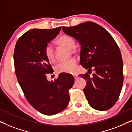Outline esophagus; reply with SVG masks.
I'll return each instance as SVG.
<instances>
[{
  "instance_id": "34e87169",
  "label": "esophagus",
  "mask_w": 132,
  "mask_h": 132,
  "mask_svg": "<svg viewBox=\"0 0 132 132\" xmlns=\"http://www.w3.org/2000/svg\"><path fill=\"white\" fill-rule=\"evenodd\" d=\"M73 77H74V78H75V80H77V78H78V76L77 75H76V74H75V75H73Z\"/></svg>"
}]
</instances>
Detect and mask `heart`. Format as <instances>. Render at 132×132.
<instances>
[{
	"label": "heart",
	"mask_w": 132,
	"mask_h": 132,
	"mask_svg": "<svg viewBox=\"0 0 132 132\" xmlns=\"http://www.w3.org/2000/svg\"><path fill=\"white\" fill-rule=\"evenodd\" d=\"M55 43L60 46L69 49L71 54H75L76 52V50L74 48V39L69 36L63 35L60 37L56 40ZM45 54L46 59L50 63H54L55 62V53L51 46L48 45L46 47ZM77 61L75 59H71L70 60L60 63L56 67V71L59 73H73L75 69Z\"/></svg>",
	"instance_id": "obj_1"
}]
</instances>
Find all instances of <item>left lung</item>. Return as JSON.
Masks as SVG:
<instances>
[{"instance_id": "1", "label": "left lung", "mask_w": 132, "mask_h": 132, "mask_svg": "<svg viewBox=\"0 0 132 132\" xmlns=\"http://www.w3.org/2000/svg\"><path fill=\"white\" fill-rule=\"evenodd\" d=\"M62 30L81 45L80 64L95 73L80 74L86 81L83 89L89 104L98 110H109L118 99L123 83V62L115 40L99 24L87 22Z\"/></svg>"}]
</instances>
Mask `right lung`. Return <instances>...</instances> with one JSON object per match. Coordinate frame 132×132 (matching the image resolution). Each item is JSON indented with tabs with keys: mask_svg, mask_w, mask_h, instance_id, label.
Returning a JSON list of instances; mask_svg holds the SVG:
<instances>
[{
	"mask_svg": "<svg viewBox=\"0 0 132 132\" xmlns=\"http://www.w3.org/2000/svg\"><path fill=\"white\" fill-rule=\"evenodd\" d=\"M61 28L27 31L17 40L14 52L15 74L26 100L46 115H55L66 109L70 100L69 90L74 83L72 75L66 73L59 74L54 81L46 78L54 71L45 50Z\"/></svg>",
	"mask_w": 132,
	"mask_h": 132,
	"instance_id": "add662e5",
	"label": "right lung"
}]
</instances>
